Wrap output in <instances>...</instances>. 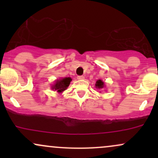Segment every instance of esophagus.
<instances>
[{
	"label": "esophagus",
	"mask_w": 158,
	"mask_h": 158,
	"mask_svg": "<svg viewBox=\"0 0 158 158\" xmlns=\"http://www.w3.org/2000/svg\"><path fill=\"white\" fill-rule=\"evenodd\" d=\"M77 79H79V80H83V79H85V77L84 76H78Z\"/></svg>",
	"instance_id": "esophagus-1"
}]
</instances>
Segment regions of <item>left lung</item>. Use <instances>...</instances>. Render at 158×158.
<instances>
[{
    "label": "left lung",
    "instance_id": "left-lung-1",
    "mask_svg": "<svg viewBox=\"0 0 158 158\" xmlns=\"http://www.w3.org/2000/svg\"><path fill=\"white\" fill-rule=\"evenodd\" d=\"M96 88H99V89H101V88H103V87H104V82L102 80H100V79H99V80L97 81V82H96Z\"/></svg>",
    "mask_w": 158,
    "mask_h": 158
}]
</instances>
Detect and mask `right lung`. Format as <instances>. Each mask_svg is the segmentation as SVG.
Returning a JSON list of instances; mask_svg holds the SVG:
<instances>
[{
	"mask_svg": "<svg viewBox=\"0 0 158 158\" xmlns=\"http://www.w3.org/2000/svg\"><path fill=\"white\" fill-rule=\"evenodd\" d=\"M71 80V78L70 77H65L63 79H59V80H56L55 85H53V86L52 87V89L61 93L68 88Z\"/></svg>",
	"mask_w": 158,
	"mask_h": 158,
	"instance_id": "add662e5",
	"label": "right lung"
}]
</instances>
